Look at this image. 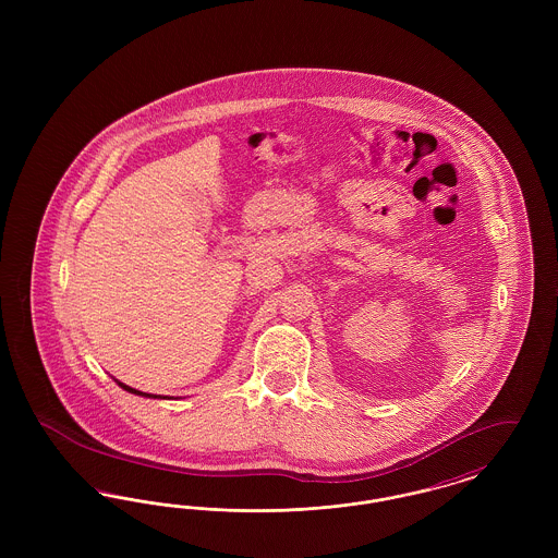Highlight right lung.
Masks as SVG:
<instances>
[{"instance_id": "obj_1", "label": "right lung", "mask_w": 558, "mask_h": 558, "mask_svg": "<svg viewBox=\"0 0 558 558\" xmlns=\"http://www.w3.org/2000/svg\"><path fill=\"white\" fill-rule=\"evenodd\" d=\"M117 383H119V380H117ZM119 387H123L125 391H130V393H135V396H144V398H159V396H150V393L146 396V393H142V391H135V389H132V387H128V385H123V383H119Z\"/></svg>"}]
</instances>
